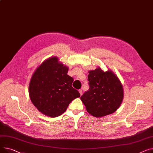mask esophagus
Here are the masks:
<instances>
[{
  "mask_svg": "<svg viewBox=\"0 0 153 153\" xmlns=\"http://www.w3.org/2000/svg\"><path fill=\"white\" fill-rule=\"evenodd\" d=\"M79 93H80V95H82V89H79Z\"/></svg>",
  "mask_w": 153,
  "mask_h": 153,
  "instance_id": "34e87169",
  "label": "esophagus"
}]
</instances>
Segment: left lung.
Wrapping results in <instances>:
<instances>
[{
  "instance_id": "8db88e82",
  "label": "left lung",
  "mask_w": 153,
  "mask_h": 153,
  "mask_svg": "<svg viewBox=\"0 0 153 153\" xmlns=\"http://www.w3.org/2000/svg\"><path fill=\"white\" fill-rule=\"evenodd\" d=\"M89 90L81 97L87 111L100 117L114 113L123 99V89L117 76L110 70L103 71L100 68L89 71Z\"/></svg>"
}]
</instances>
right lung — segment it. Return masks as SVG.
<instances>
[{"instance_id":"1","label":"right lung","mask_w":153,"mask_h":153,"mask_svg":"<svg viewBox=\"0 0 153 153\" xmlns=\"http://www.w3.org/2000/svg\"><path fill=\"white\" fill-rule=\"evenodd\" d=\"M68 68L52 57L43 61L30 80L29 95L33 105L43 114L56 117L66 111L72 100L79 97L72 87L74 79L68 75Z\"/></svg>"}]
</instances>
